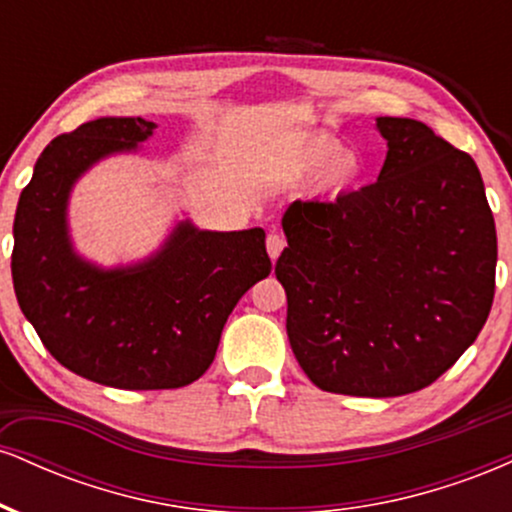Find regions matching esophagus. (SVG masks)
Segmentation results:
<instances>
[{
	"instance_id": "1",
	"label": "esophagus",
	"mask_w": 512,
	"mask_h": 512,
	"mask_svg": "<svg viewBox=\"0 0 512 512\" xmlns=\"http://www.w3.org/2000/svg\"><path fill=\"white\" fill-rule=\"evenodd\" d=\"M286 248V238L281 236V233H269L267 236V252L272 260H276V257L281 255V250Z\"/></svg>"
}]
</instances>
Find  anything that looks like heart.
Masks as SVG:
<instances>
[{
  "mask_svg": "<svg viewBox=\"0 0 512 512\" xmlns=\"http://www.w3.org/2000/svg\"><path fill=\"white\" fill-rule=\"evenodd\" d=\"M317 168V187L327 195H342L351 190L363 173L361 156L351 149H339V142L330 134H317L293 151L289 173L293 178L313 173Z\"/></svg>",
  "mask_w": 512,
  "mask_h": 512,
  "instance_id": "b5f03b06",
  "label": "heart"
}]
</instances>
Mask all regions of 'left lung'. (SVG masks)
Wrapping results in <instances>:
<instances>
[{
    "instance_id": "left-lung-1",
    "label": "left lung",
    "mask_w": 512,
    "mask_h": 512,
    "mask_svg": "<svg viewBox=\"0 0 512 512\" xmlns=\"http://www.w3.org/2000/svg\"><path fill=\"white\" fill-rule=\"evenodd\" d=\"M378 180L286 209L274 274L286 332L325 392L424 390L477 339L496 291V223L472 156L409 117H378Z\"/></svg>"
}]
</instances>
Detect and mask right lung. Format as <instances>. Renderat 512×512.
I'll return each instance as SVG.
<instances>
[{"label":"right lung","instance_id":"right-lung-1","mask_svg":"<svg viewBox=\"0 0 512 512\" xmlns=\"http://www.w3.org/2000/svg\"><path fill=\"white\" fill-rule=\"evenodd\" d=\"M156 125L101 117L45 146L14 219L11 276L23 315L64 368L120 390H173L214 361L228 315L269 276L262 228L197 231L180 223L156 257L129 269L74 255L67 197L98 158L132 151Z\"/></svg>","mask_w":512,"mask_h":512}]
</instances>
